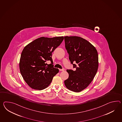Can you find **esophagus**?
<instances>
[{
  "instance_id": "esophagus-1",
  "label": "esophagus",
  "mask_w": 122,
  "mask_h": 122,
  "mask_svg": "<svg viewBox=\"0 0 122 122\" xmlns=\"http://www.w3.org/2000/svg\"><path fill=\"white\" fill-rule=\"evenodd\" d=\"M59 70H60V71H64L65 69H64V68H62V69H59Z\"/></svg>"
}]
</instances>
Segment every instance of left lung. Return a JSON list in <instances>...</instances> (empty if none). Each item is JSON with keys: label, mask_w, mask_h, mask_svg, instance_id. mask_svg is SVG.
<instances>
[{"label": "left lung", "mask_w": 122, "mask_h": 122, "mask_svg": "<svg viewBox=\"0 0 122 122\" xmlns=\"http://www.w3.org/2000/svg\"><path fill=\"white\" fill-rule=\"evenodd\" d=\"M66 50L73 67L67 69L69 77L66 87L74 92L86 89L95 77L98 67V55L96 48L89 42L76 36H64Z\"/></svg>", "instance_id": "obj_1"}]
</instances>
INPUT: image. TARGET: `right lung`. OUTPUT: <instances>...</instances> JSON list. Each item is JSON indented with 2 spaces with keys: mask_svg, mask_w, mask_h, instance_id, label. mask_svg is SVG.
Segmentation results:
<instances>
[{
  "mask_svg": "<svg viewBox=\"0 0 122 122\" xmlns=\"http://www.w3.org/2000/svg\"><path fill=\"white\" fill-rule=\"evenodd\" d=\"M63 36L41 37L26 45L21 54L19 68L24 80L33 89L48 87L59 69L54 68L52 53L62 42ZM50 61L48 65L47 61Z\"/></svg>",
  "mask_w": 122,
  "mask_h": 122,
  "instance_id": "add662e5",
  "label": "right lung"
}]
</instances>
